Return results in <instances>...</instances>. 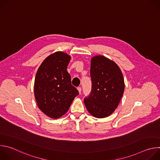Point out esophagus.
Returning <instances> with one entry per match:
<instances>
[{
    "label": "esophagus",
    "mask_w": 160,
    "mask_h": 160,
    "mask_svg": "<svg viewBox=\"0 0 160 160\" xmlns=\"http://www.w3.org/2000/svg\"><path fill=\"white\" fill-rule=\"evenodd\" d=\"M77 90H78V92H79V94H81V90H82V88H81V87H78L77 88Z\"/></svg>",
    "instance_id": "esophagus-1"
}]
</instances>
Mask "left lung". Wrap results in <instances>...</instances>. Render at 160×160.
Returning <instances> with one entry per match:
<instances>
[{"label": "left lung", "instance_id": "8db88e82", "mask_svg": "<svg viewBox=\"0 0 160 160\" xmlns=\"http://www.w3.org/2000/svg\"><path fill=\"white\" fill-rule=\"evenodd\" d=\"M92 90L84 99L90 114L98 118L109 117L118 107L123 96L125 83L118 66L103 56L91 59Z\"/></svg>", "mask_w": 160, "mask_h": 160}]
</instances>
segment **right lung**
<instances>
[{"label": "right lung", "instance_id": "right-lung-1", "mask_svg": "<svg viewBox=\"0 0 160 160\" xmlns=\"http://www.w3.org/2000/svg\"><path fill=\"white\" fill-rule=\"evenodd\" d=\"M70 59L68 54L56 52L43 60L36 73L34 94L38 107L51 118L64 115L79 94L67 72Z\"/></svg>", "mask_w": 160, "mask_h": 160}]
</instances>
